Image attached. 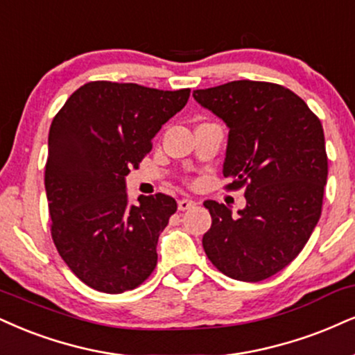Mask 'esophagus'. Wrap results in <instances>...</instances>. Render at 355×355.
I'll return each mask as SVG.
<instances>
[{
    "instance_id": "esophagus-1",
    "label": "esophagus",
    "mask_w": 355,
    "mask_h": 355,
    "mask_svg": "<svg viewBox=\"0 0 355 355\" xmlns=\"http://www.w3.org/2000/svg\"><path fill=\"white\" fill-rule=\"evenodd\" d=\"M196 205V202L194 200H191V199H181L178 202V209L179 211H189V209H192Z\"/></svg>"
}]
</instances>
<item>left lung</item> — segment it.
<instances>
[{
	"label": "left lung",
	"instance_id": "left-lung-1",
	"mask_svg": "<svg viewBox=\"0 0 355 355\" xmlns=\"http://www.w3.org/2000/svg\"><path fill=\"white\" fill-rule=\"evenodd\" d=\"M192 97L229 126L227 189H245L247 205L232 216L205 200L212 217L202 247L218 271L261 282L290 265L311 237L327 181L324 131L303 98L270 82L234 80Z\"/></svg>",
	"mask_w": 355,
	"mask_h": 355
}]
</instances>
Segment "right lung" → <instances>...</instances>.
<instances>
[{"label": "right lung", "instance_id": "add662e5", "mask_svg": "<svg viewBox=\"0 0 355 355\" xmlns=\"http://www.w3.org/2000/svg\"><path fill=\"white\" fill-rule=\"evenodd\" d=\"M189 94L89 82L52 120L44 176L51 235L87 286L116 295L155 270L157 239L178 204L161 192L130 204L125 176L138 169L155 135L184 108Z\"/></svg>", "mask_w": 355, "mask_h": 355}]
</instances>
